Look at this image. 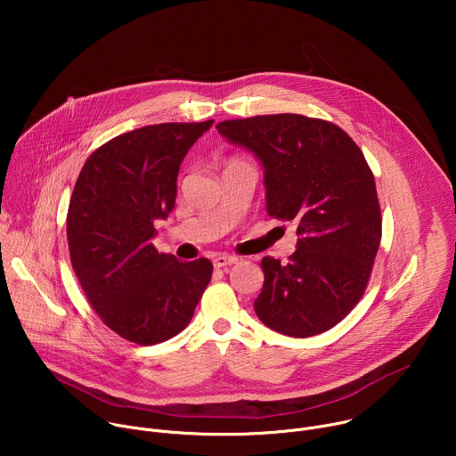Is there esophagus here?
<instances>
[{"instance_id":"obj_1","label":"esophagus","mask_w":456,"mask_h":456,"mask_svg":"<svg viewBox=\"0 0 456 456\" xmlns=\"http://www.w3.org/2000/svg\"><path fill=\"white\" fill-rule=\"evenodd\" d=\"M236 262H238V257H236V256H231V254H220V256H216V257L213 259V264H215L216 269L232 265V264H236Z\"/></svg>"}]
</instances>
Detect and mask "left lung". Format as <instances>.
<instances>
[{
	"label": "left lung",
	"mask_w": 456,
	"mask_h": 456,
	"mask_svg": "<svg viewBox=\"0 0 456 456\" xmlns=\"http://www.w3.org/2000/svg\"><path fill=\"white\" fill-rule=\"evenodd\" d=\"M216 129L262 160L269 216L297 225L287 264L262 259L256 315L290 338L330 330L362 297L382 236L375 178L361 148L338 124L299 113L232 118Z\"/></svg>",
	"instance_id": "1"
}]
</instances>
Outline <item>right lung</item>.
Listing matches in <instances>:
<instances>
[{
	"label": "right lung",
	"instance_id": "1",
	"mask_svg": "<svg viewBox=\"0 0 456 456\" xmlns=\"http://www.w3.org/2000/svg\"><path fill=\"white\" fill-rule=\"evenodd\" d=\"M164 122L122 134L85 162L69 206L74 273L90 306L122 339L142 346L180 334L213 276L208 257L178 262L155 248V220L176 199L189 148L211 127Z\"/></svg>",
	"mask_w": 456,
	"mask_h": 456
}]
</instances>
